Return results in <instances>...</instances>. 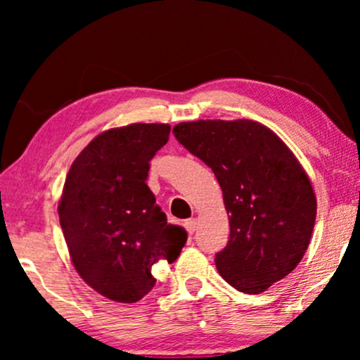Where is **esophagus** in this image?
Listing matches in <instances>:
<instances>
[{
  "mask_svg": "<svg viewBox=\"0 0 360 360\" xmlns=\"http://www.w3.org/2000/svg\"><path fill=\"white\" fill-rule=\"evenodd\" d=\"M185 228H186V231H188V234H195V231L198 229V219H195V218L186 219Z\"/></svg>",
  "mask_w": 360,
  "mask_h": 360,
  "instance_id": "34e87169",
  "label": "esophagus"
}]
</instances>
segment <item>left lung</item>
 <instances>
[{"instance_id":"left-lung-1","label":"left lung","mask_w":360,"mask_h":360,"mask_svg":"<svg viewBox=\"0 0 360 360\" xmlns=\"http://www.w3.org/2000/svg\"><path fill=\"white\" fill-rule=\"evenodd\" d=\"M174 134L223 190L231 231L214 259L221 277L250 295L287 277L307 252L316 219L311 181L293 152L250 120L180 122Z\"/></svg>"}]
</instances>
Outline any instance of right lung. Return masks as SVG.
<instances>
[{
    "mask_svg": "<svg viewBox=\"0 0 360 360\" xmlns=\"http://www.w3.org/2000/svg\"><path fill=\"white\" fill-rule=\"evenodd\" d=\"M169 124L115 127L73 160L58 218L78 275L103 297L136 303L154 288L152 265L175 262L186 231L167 223L146 180L169 141Z\"/></svg>",
    "mask_w": 360,
    "mask_h": 360,
    "instance_id": "1",
    "label": "right lung"
}]
</instances>
